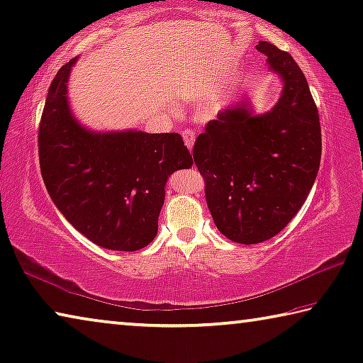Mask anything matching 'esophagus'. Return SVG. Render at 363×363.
I'll return each instance as SVG.
<instances>
[{
	"label": "esophagus",
	"instance_id": "obj_1",
	"mask_svg": "<svg viewBox=\"0 0 363 363\" xmlns=\"http://www.w3.org/2000/svg\"><path fill=\"white\" fill-rule=\"evenodd\" d=\"M182 137H184V143H186L189 150H192L194 148V143H195V134L192 130H184L182 132Z\"/></svg>",
	"mask_w": 363,
	"mask_h": 363
}]
</instances>
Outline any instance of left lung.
Here are the masks:
<instances>
[{
    "instance_id": "1",
    "label": "left lung",
    "mask_w": 363,
    "mask_h": 363,
    "mask_svg": "<svg viewBox=\"0 0 363 363\" xmlns=\"http://www.w3.org/2000/svg\"><path fill=\"white\" fill-rule=\"evenodd\" d=\"M257 50L283 82L279 100L264 113L250 96L229 103L194 147L218 231L245 245L283 231L307 200L321 158L318 109L301 67L272 43Z\"/></svg>"
}]
</instances>
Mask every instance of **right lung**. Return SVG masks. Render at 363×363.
I'll use <instances>...</instances> for the list:
<instances>
[{
  "instance_id": "obj_1",
  "label": "right lung",
  "mask_w": 363,
  "mask_h": 363,
  "mask_svg": "<svg viewBox=\"0 0 363 363\" xmlns=\"http://www.w3.org/2000/svg\"><path fill=\"white\" fill-rule=\"evenodd\" d=\"M77 57L57 71L45 101L38 134L42 177L62 216L108 250H140L158 233L164 187L191 168L182 137L137 129L94 130L69 103V76Z\"/></svg>"
}]
</instances>
